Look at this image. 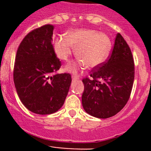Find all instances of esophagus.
Instances as JSON below:
<instances>
[{"label": "esophagus", "instance_id": "esophagus-1", "mask_svg": "<svg viewBox=\"0 0 151 151\" xmlns=\"http://www.w3.org/2000/svg\"><path fill=\"white\" fill-rule=\"evenodd\" d=\"M72 78H73V80H77V79H78V76H72Z\"/></svg>", "mask_w": 151, "mask_h": 151}]
</instances>
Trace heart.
I'll return each mask as SVG.
<instances>
[{"mask_svg": "<svg viewBox=\"0 0 151 151\" xmlns=\"http://www.w3.org/2000/svg\"><path fill=\"white\" fill-rule=\"evenodd\" d=\"M54 50L58 58L66 61L74 54L78 59L66 66V70L72 73L86 68L94 69L106 61L111 50L110 38L104 33L91 29H76L69 31L54 41Z\"/></svg>", "mask_w": 151, "mask_h": 151, "instance_id": "obj_1", "label": "heart"}]
</instances>
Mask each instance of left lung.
Listing matches in <instances>:
<instances>
[{
	"label": "left lung",
	"mask_w": 151,
	"mask_h": 151,
	"mask_svg": "<svg viewBox=\"0 0 151 151\" xmlns=\"http://www.w3.org/2000/svg\"><path fill=\"white\" fill-rule=\"evenodd\" d=\"M134 78L132 54L123 37L118 33L108 59L94 68L89 77L82 79L84 110L100 119L115 116L127 104Z\"/></svg>",
	"instance_id": "1"
}]
</instances>
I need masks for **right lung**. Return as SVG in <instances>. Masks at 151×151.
I'll list each match as a JSON object with an SVG mask.
<instances>
[{"label":"right lung","mask_w":151,"mask_h":151,"mask_svg":"<svg viewBox=\"0 0 151 151\" xmlns=\"http://www.w3.org/2000/svg\"><path fill=\"white\" fill-rule=\"evenodd\" d=\"M54 28L47 24L25 36L13 69V81L21 102L40 115L51 114L62 107L72 82L69 73H56L61 63L52 45Z\"/></svg>","instance_id":"right-lung-1"}]
</instances>
